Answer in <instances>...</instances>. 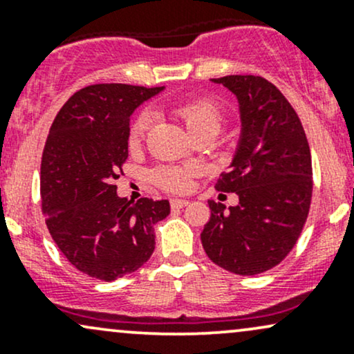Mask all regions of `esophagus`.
Instances as JSON below:
<instances>
[{"mask_svg":"<svg viewBox=\"0 0 354 354\" xmlns=\"http://www.w3.org/2000/svg\"><path fill=\"white\" fill-rule=\"evenodd\" d=\"M189 201L188 200H178V198H173L171 200V208L173 209H181L185 208V206H188Z\"/></svg>","mask_w":354,"mask_h":354,"instance_id":"1","label":"esophagus"}]
</instances>
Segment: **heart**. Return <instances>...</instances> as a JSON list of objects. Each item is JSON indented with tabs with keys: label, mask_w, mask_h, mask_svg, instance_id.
<instances>
[{
	"label": "heart",
	"mask_w": 354,
	"mask_h": 354,
	"mask_svg": "<svg viewBox=\"0 0 354 354\" xmlns=\"http://www.w3.org/2000/svg\"><path fill=\"white\" fill-rule=\"evenodd\" d=\"M171 115L176 118L180 123L185 126L189 136L194 135H209L214 138L221 129L225 123V115L223 109L219 108L216 101L209 98H196V100H186L176 101L169 106ZM153 115L151 111H143L138 115L135 123L131 126V135L129 140L136 141L145 133L148 131L149 124H151ZM154 181L161 186V188L173 191V193H180V191L188 189L191 183V169L173 168V166H166L160 168L154 173Z\"/></svg>",
	"instance_id": "b5f03b06"
}]
</instances>
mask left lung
<instances>
[{
  "label": "left lung",
  "mask_w": 354,
  "mask_h": 354,
  "mask_svg": "<svg viewBox=\"0 0 354 354\" xmlns=\"http://www.w3.org/2000/svg\"><path fill=\"white\" fill-rule=\"evenodd\" d=\"M236 96L241 133L230 171L214 188L234 193L226 208L208 201L201 243L213 263L231 273H265L286 258L311 205V153L298 115L273 83L253 75L211 80ZM221 196V194H219Z\"/></svg>",
  "instance_id": "obj_1"
}]
</instances>
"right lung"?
<instances>
[{
	"label": "right lung",
	"mask_w": 354,
	"mask_h": 354,
	"mask_svg": "<svg viewBox=\"0 0 354 354\" xmlns=\"http://www.w3.org/2000/svg\"><path fill=\"white\" fill-rule=\"evenodd\" d=\"M161 88L108 83L76 91L53 121L41 160L43 213L51 238L81 273L115 281L151 258L154 225L169 201L116 194L128 158L129 116Z\"/></svg>",
	"instance_id": "right-lung-1"
}]
</instances>
